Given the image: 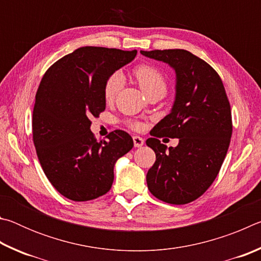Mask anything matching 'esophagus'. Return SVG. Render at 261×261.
Segmentation results:
<instances>
[{
	"label": "esophagus",
	"mask_w": 261,
	"mask_h": 261,
	"mask_svg": "<svg viewBox=\"0 0 261 261\" xmlns=\"http://www.w3.org/2000/svg\"><path fill=\"white\" fill-rule=\"evenodd\" d=\"M134 144L135 147H141L144 145V139L139 136H134Z\"/></svg>",
	"instance_id": "obj_1"
}]
</instances>
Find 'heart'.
Listing matches in <instances>:
<instances>
[{"label": "heart", "instance_id": "b5f03b06", "mask_svg": "<svg viewBox=\"0 0 261 261\" xmlns=\"http://www.w3.org/2000/svg\"><path fill=\"white\" fill-rule=\"evenodd\" d=\"M134 76L138 82L139 86L143 92L146 95H149L152 93H166L167 91V82L165 77L162 76V73L159 71L152 65L147 64H141L139 67H137L134 70ZM123 83H124V78H123L122 73L120 72H114L112 76H110L107 82H106L105 85V99L106 101H113L118 92L123 86ZM129 124L134 127V129H140L141 124L136 122H130Z\"/></svg>", "mask_w": 261, "mask_h": 261}]
</instances>
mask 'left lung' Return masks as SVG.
Listing matches in <instances>:
<instances>
[{"label": "left lung", "mask_w": 261, "mask_h": 261, "mask_svg": "<svg viewBox=\"0 0 261 261\" xmlns=\"http://www.w3.org/2000/svg\"><path fill=\"white\" fill-rule=\"evenodd\" d=\"M140 54L167 63L176 74L175 100L170 113L153 127L146 145L156 160L146 175L154 197L168 204L196 200L218 176L230 144V105L215 70L184 49L140 50ZM178 138L167 149L157 138Z\"/></svg>", "instance_id": "left-lung-1"}]
</instances>
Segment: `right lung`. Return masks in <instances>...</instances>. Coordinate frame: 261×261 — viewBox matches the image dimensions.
<instances>
[{"label": "right lung", "instance_id": "1", "mask_svg": "<svg viewBox=\"0 0 261 261\" xmlns=\"http://www.w3.org/2000/svg\"><path fill=\"white\" fill-rule=\"evenodd\" d=\"M137 50L81 47L51 65L35 95L32 132L40 165L53 187L74 201L95 199L114 182V167L134 147L125 131L96 141L92 116L106 109L107 79Z\"/></svg>", "mask_w": 261, "mask_h": 261}]
</instances>
